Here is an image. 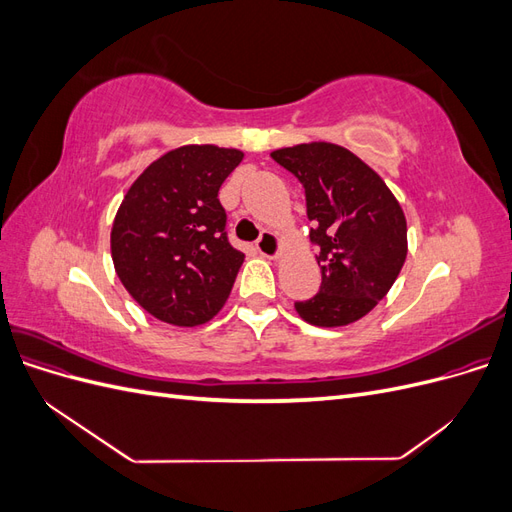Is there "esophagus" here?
<instances>
[{
    "label": "esophagus",
    "mask_w": 512,
    "mask_h": 512,
    "mask_svg": "<svg viewBox=\"0 0 512 512\" xmlns=\"http://www.w3.org/2000/svg\"><path fill=\"white\" fill-rule=\"evenodd\" d=\"M256 250L265 258H275L277 254H280V239H277L273 232L265 230L256 241Z\"/></svg>",
    "instance_id": "esophagus-1"
}]
</instances>
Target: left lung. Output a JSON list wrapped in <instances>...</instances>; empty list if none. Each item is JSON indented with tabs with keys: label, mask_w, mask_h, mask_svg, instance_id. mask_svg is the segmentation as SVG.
Wrapping results in <instances>:
<instances>
[{
	"label": "left lung",
	"mask_w": 512,
	"mask_h": 512,
	"mask_svg": "<svg viewBox=\"0 0 512 512\" xmlns=\"http://www.w3.org/2000/svg\"><path fill=\"white\" fill-rule=\"evenodd\" d=\"M271 158L305 190L309 239L322 282L294 307L316 327L363 318L391 290L408 254L404 211L386 183L352 151L331 143L277 149Z\"/></svg>",
	"instance_id": "obj_1"
}]
</instances>
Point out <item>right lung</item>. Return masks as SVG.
<instances>
[{"instance_id": "right-lung-1", "label": "right lung", "mask_w": 512, "mask_h": 512, "mask_svg": "<svg viewBox=\"0 0 512 512\" xmlns=\"http://www.w3.org/2000/svg\"><path fill=\"white\" fill-rule=\"evenodd\" d=\"M241 160L237 149L179 147L123 198L111 232L115 271L158 320L196 327L224 307L245 256L230 245L218 192Z\"/></svg>"}]
</instances>
